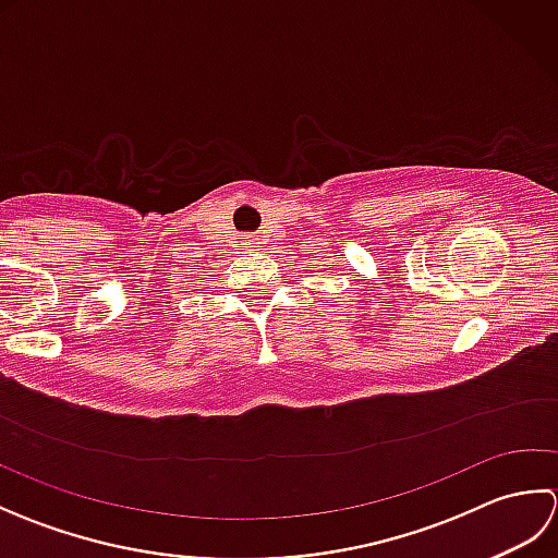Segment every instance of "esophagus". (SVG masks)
I'll list each match as a JSON object with an SVG mask.
<instances>
[{
  "label": "esophagus",
  "instance_id": "esophagus-1",
  "mask_svg": "<svg viewBox=\"0 0 558 558\" xmlns=\"http://www.w3.org/2000/svg\"><path fill=\"white\" fill-rule=\"evenodd\" d=\"M244 244H246L248 248H256V246H258V240H256V236H244Z\"/></svg>",
  "mask_w": 558,
  "mask_h": 558
}]
</instances>
